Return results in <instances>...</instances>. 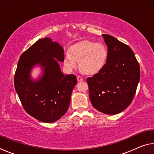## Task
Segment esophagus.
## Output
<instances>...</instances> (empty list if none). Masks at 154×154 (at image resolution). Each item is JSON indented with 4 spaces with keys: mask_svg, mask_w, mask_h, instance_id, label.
Segmentation results:
<instances>
[{
    "mask_svg": "<svg viewBox=\"0 0 154 154\" xmlns=\"http://www.w3.org/2000/svg\"><path fill=\"white\" fill-rule=\"evenodd\" d=\"M77 78L78 82H82V81L83 80V78L82 76H80V75H77Z\"/></svg>",
    "mask_w": 154,
    "mask_h": 154,
    "instance_id": "34e87169",
    "label": "esophagus"
}]
</instances>
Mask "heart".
Returning <instances> with one entry per match:
<instances>
[{"mask_svg": "<svg viewBox=\"0 0 154 154\" xmlns=\"http://www.w3.org/2000/svg\"><path fill=\"white\" fill-rule=\"evenodd\" d=\"M108 52L102 43L84 41L76 44L70 52L64 54V63L68 70L71 71L79 62L80 69L85 74H94L102 69L107 58Z\"/></svg>", "mask_w": 154, "mask_h": 154, "instance_id": "heart-1", "label": "heart"}]
</instances>
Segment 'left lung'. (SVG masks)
I'll list each match as a JSON object with an SVG mask.
<instances>
[{
  "label": "left lung",
  "instance_id": "1",
  "mask_svg": "<svg viewBox=\"0 0 154 154\" xmlns=\"http://www.w3.org/2000/svg\"><path fill=\"white\" fill-rule=\"evenodd\" d=\"M103 36L108 51L106 63L87 82L94 107L105 114L115 115L126 109L133 100L140 66L129 46L111 35Z\"/></svg>",
  "mask_w": 154,
  "mask_h": 154
}]
</instances>
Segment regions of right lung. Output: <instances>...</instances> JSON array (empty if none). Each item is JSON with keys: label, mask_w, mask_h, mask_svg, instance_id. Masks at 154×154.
<instances>
[{"label": "right lung", "mask_w": 154, "mask_h": 154, "mask_svg": "<svg viewBox=\"0 0 154 154\" xmlns=\"http://www.w3.org/2000/svg\"><path fill=\"white\" fill-rule=\"evenodd\" d=\"M64 51L50 38L36 41L21 55L14 77L15 91L23 107L37 120L52 123L62 118L69 109L72 91L77 84L75 75H64L59 62ZM40 66L43 74L33 80L30 73Z\"/></svg>", "instance_id": "1"}]
</instances>
